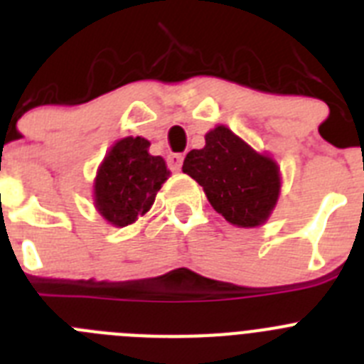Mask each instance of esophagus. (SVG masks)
<instances>
[{
  "mask_svg": "<svg viewBox=\"0 0 364 364\" xmlns=\"http://www.w3.org/2000/svg\"><path fill=\"white\" fill-rule=\"evenodd\" d=\"M182 160H184V156H182L180 153L167 154V166H169V169H171V171H180V167H182Z\"/></svg>",
  "mask_w": 364,
  "mask_h": 364,
  "instance_id": "1",
  "label": "esophagus"
}]
</instances>
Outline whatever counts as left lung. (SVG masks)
Here are the masks:
<instances>
[{
    "label": "left lung",
    "mask_w": 364,
    "mask_h": 364,
    "mask_svg": "<svg viewBox=\"0 0 364 364\" xmlns=\"http://www.w3.org/2000/svg\"><path fill=\"white\" fill-rule=\"evenodd\" d=\"M182 171L204 188L213 210L235 226L255 228L279 198V167L228 127L205 134V146L186 154Z\"/></svg>",
    "instance_id": "1"
}]
</instances>
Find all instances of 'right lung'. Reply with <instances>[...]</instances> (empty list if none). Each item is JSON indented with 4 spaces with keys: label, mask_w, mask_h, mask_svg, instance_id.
<instances>
[{
    "label": "right lung",
    "mask_w": 364,
    "mask_h": 364,
    "mask_svg": "<svg viewBox=\"0 0 364 364\" xmlns=\"http://www.w3.org/2000/svg\"><path fill=\"white\" fill-rule=\"evenodd\" d=\"M147 149L146 138H124L111 147L96 175V208L118 228L133 224L149 211L169 175L162 156H153Z\"/></svg>",
    "instance_id": "1"
}]
</instances>
